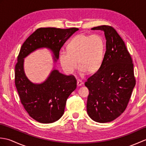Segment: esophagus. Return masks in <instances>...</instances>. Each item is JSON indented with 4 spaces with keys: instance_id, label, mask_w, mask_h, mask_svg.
<instances>
[{
    "instance_id": "34e87169",
    "label": "esophagus",
    "mask_w": 146,
    "mask_h": 146,
    "mask_svg": "<svg viewBox=\"0 0 146 146\" xmlns=\"http://www.w3.org/2000/svg\"><path fill=\"white\" fill-rule=\"evenodd\" d=\"M82 85V82L80 80H77V85L78 86H81Z\"/></svg>"
}]
</instances>
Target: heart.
Masks as SVG:
<instances>
[{
    "instance_id": "b5f03b06",
    "label": "heart",
    "mask_w": 146,
    "mask_h": 146,
    "mask_svg": "<svg viewBox=\"0 0 146 146\" xmlns=\"http://www.w3.org/2000/svg\"><path fill=\"white\" fill-rule=\"evenodd\" d=\"M66 49L67 52L62 51L60 54L61 66L66 73H73L77 69V62L81 71L88 74L95 73L100 67L105 44L99 35L80 34L70 40Z\"/></svg>"
}]
</instances>
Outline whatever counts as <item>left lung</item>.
<instances>
[{"instance_id":"8db88e82","label":"left lung","mask_w":146,"mask_h":146,"mask_svg":"<svg viewBox=\"0 0 146 146\" xmlns=\"http://www.w3.org/2000/svg\"><path fill=\"white\" fill-rule=\"evenodd\" d=\"M92 29L104 31L106 51L98 70L85 83L89 90L86 110L95 122H109L127 106L135 85L134 64L125 42L113 27L103 25Z\"/></svg>"}]
</instances>
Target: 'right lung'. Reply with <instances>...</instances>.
Wrapping results in <instances>:
<instances>
[{"mask_svg":"<svg viewBox=\"0 0 146 146\" xmlns=\"http://www.w3.org/2000/svg\"><path fill=\"white\" fill-rule=\"evenodd\" d=\"M78 30L75 27H41L21 46L15 66V87L27 112L40 123H52L62 117L67 98L76 88V80L72 75H65L54 70L44 82L34 84L24 73V58L37 49L47 48L53 52L56 61L64 42Z\"/></svg>","mask_w":146,"mask_h":146,"instance_id":"1","label":"right lung"}]
</instances>
